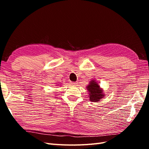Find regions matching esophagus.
<instances>
[{"label": "esophagus", "instance_id": "esophagus-1", "mask_svg": "<svg viewBox=\"0 0 149 149\" xmlns=\"http://www.w3.org/2000/svg\"><path fill=\"white\" fill-rule=\"evenodd\" d=\"M71 85H73V86H76V84H78V83L77 82H71Z\"/></svg>", "mask_w": 149, "mask_h": 149}]
</instances>
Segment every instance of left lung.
<instances>
[{
	"instance_id": "obj_1",
	"label": "left lung",
	"mask_w": 149,
	"mask_h": 149,
	"mask_svg": "<svg viewBox=\"0 0 149 149\" xmlns=\"http://www.w3.org/2000/svg\"><path fill=\"white\" fill-rule=\"evenodd\" d=\"M86 89L89 93L88 97L90 101L97 102L105 96L103 89L101 88L96 79H92L90 81Z\"/></svg>"
}]
</instances>
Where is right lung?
Returning a JSON list of instances; mask_svg holds the SVG:
<instances>
[{"mask_svg": "<svg viewBox=\"0 0 149 149\" xmlns=\"http://www.w3.org/2000/svg\"><path fill=\"white\" fill-rule=\"evenodd\" d=\"M60 85H61V84H58V85H56V86H60Z\"/></svg>", "mask_w": 149, "mask_h": 149, "instance_id": "1", "label": "right lung"}]
</instances>
